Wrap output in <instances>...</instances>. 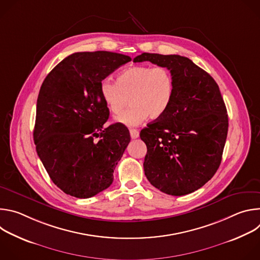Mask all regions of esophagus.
<instances>
[{
  "label": "esophagus",
  "mask_w": 260,
  "mask_h": 260,
  "mask_svg": "<svg viewBox=\"0 0 260 260\" xmlns=\"http://www.w3.org/2000/svg\"><path fill=\"white\" fill-rule=\"evenodd\" d=\"M129 134H131V137H132V139H137V138H139V131L138 129H135V128H131L129 129Z\"/></svg>",
  "instance_id": "obj_1"
}]
</instances>
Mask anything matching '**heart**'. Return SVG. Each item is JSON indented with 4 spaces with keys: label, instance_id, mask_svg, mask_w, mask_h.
Wrapping results in <instances>:
<instances>
[{
    "label": "heart",
    "instance_id": "b5f03b06",
    "mask_svg": "<svg viewBox=\"0 0 260 260\" xmlns=\"http://www.w3.org/2000/svg\"><path fill=\"white\" fill-rule=\"evenodd\" d=\"M175 81L172 72L161 66H133L123 70L116 82L104 79L100 92L111 113L119 114L128 101L132 105L115 120L126 126H137L147 117H161L172 104Z\"/></svg>",
    "mask_w": 260,
    "mask_h": 260
}]
</instances>
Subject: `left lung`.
I'll use <instances>...</instances> for the list:
<instances>
[{
  "label": "left lung",
  "mask_w": 260,
  "mask_h": 260,
  "mask_svg": "<svg viewBox=\"0 0 260 260\" xmlns=\"http://www.w3.org/2000/svg\"><path fill=\"white\" fill-rule=\"evenodd\" d=\"M142 61L168 68L175 81L167 112L140 133L147 146L145 175L167 194L191 193L221 164L229 131L224 101L210 74L187 57L145 52L134 58Z\"/></svg>",
  "instance_id": "obj_1"
}]
</instances>
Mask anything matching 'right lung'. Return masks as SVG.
I'll return each mask as SVG.
<instances>
[{"instance_id": "right-lung-1", "label": "right lung", "mask_w": 260, "mask_h": 260, "mask_svg": "<svg viewBox=\"0 0 260 260\" xmlns=\"http://www.w3.org/2000/svg\"><path fill=\"white\" fill-rule=\"evenodd\" d=\"M131 59L110 51L73 53L41 85L34 128L36 150L52 182L69 196L88 199L113 182L131 136L122 123L104 127L109 109L100 84ZM94 136L100 140L94 141Z\"/></svg>"}]
</instances>
